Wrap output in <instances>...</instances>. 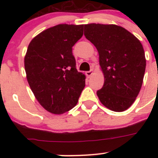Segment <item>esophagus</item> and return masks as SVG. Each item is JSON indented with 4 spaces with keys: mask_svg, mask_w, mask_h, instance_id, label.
Instances as JSON below:
<instances>
[{
    "mask_svg": "<svg viewBox=\"0 0 158 158\" xmlns=\"http://www.w3.org/2000/svg\"><path fill=\"white\" fill-rule=\"evenodd\" d=\"M85 74H86L87 77L89 78L91 76H92V74H93V70H90V71H87L86 73H85Z\"/></svg>",
    "mask_w": 158,
    "mask_h": 158,
    "instance_id": "34e87169",
    "label": "esophagus"
}]
</instances>
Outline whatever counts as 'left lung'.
<instances>
[{"mask_svg":"<svg viewBox=\"0 0 158 158\" xmlns=\"http://www.w3.org/2000/svg\"><path fill=\"white\" fill-rule=\"evenodd\" d=\"M84 35L96 47L104 74V85L97 91L100 102L111 111H125L135 101L144 79L146 60L141 42L114 24H85Z\"/></svg>","mask_w":158,"mask_h":158,"instance_id":"1","label":"left lung"}]
</instances>
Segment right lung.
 I'll return each mask as SVG.
<instances>
[{"instance_id": "add662e5", "label": "right lung", "mask_w": 158, "mask_h": 158, "mask_svg": "<svg viewBox=\"0 0 158 158\" xmlns=\"http://www.w3.org/2000/svg\"><path fill=\"white\" fill-rule=\"evenodd\" d=\"M84 25L59 24L35 36L24 58L27 79L40 104L52 114H63L77 104L85 76L76 69L73 47Z\"/></svg>"}]
</instances>
